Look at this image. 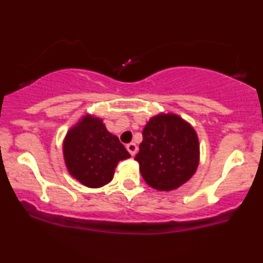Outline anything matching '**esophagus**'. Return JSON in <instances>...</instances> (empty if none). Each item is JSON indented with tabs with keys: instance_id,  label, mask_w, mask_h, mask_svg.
<instances>
[{
	"instance_id": "obj_1",
	"label": "esophagus",
	"mask_w": 263,
	"mask_h": 263,
	"mask_svg": "<svg viewBox=\"0 0 263 263\" xmlns=\"http://www.w3.org/2000/svg\"><path fill=\"white\" fill-rule=\"evenodd\" d=\"M126 148H127V151L129 153H131V156H135L136 153H137V144L134 143V142H131V143H128L127 146H126Z\"/></svg>"
}]
</instances>
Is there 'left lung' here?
Listing matches in <instances>:
<instances>
[{"instance_id":"left-lung-1","label":"left lung","mask_w":263,"mask_h":263,"mask_svg":"<svg viewBox=\"0 0 263 263\" xmlns=\"http://www.w3.org/2000/svg\"><path fill=\"white\" fill-rule=\"evenodd\" d=\"M135 159L149 186L170 192L188 182L199 164L195 129L176 114H159L144 126Z\"/></svg>"}]
</instances>
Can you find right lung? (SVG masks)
Here are the masks:
<instances>
[{
	"mask_svg": "<svg viewBox=\"0 0 263 263\" xmlns=\"http://www.w3.org/2000/svg\"><path fill=\"white\" fill-rule=\"evenodd\" d=\"M63 155L69 173L83 185L100 188L114 178L117 163L129 158L119 137L99 117L86 115L66 134Z\"/></svg>",
	"mask_w": 263,
	"mask_h": 263,
	"instance_id": "1",
	"label": "right lung"
}]
</instances>
